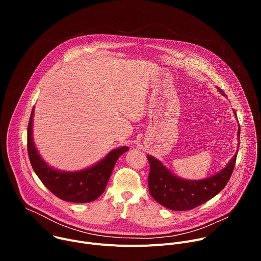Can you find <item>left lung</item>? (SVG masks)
<instances>
[{"mask_svg": "<svg viewBox=\"0 0 261 261\" xmlns=\"http://www.w3.org/2000/svg\"><path fill=\"white\" fill-rule=\"evenodd\" d=\"M217 89L225 96L220 88ZM240 134L239 125V143ZM146 157L150 162V173L147 178L150 194L158 203L172 211L192 210L216 196L228 182L237 160V155H234L226 167L218 173L204 179L192 180L176 176L153 156L147 155Z\"/></svg>", "mask_w": 261, "mask_h": 261, "instance_id": "left-lung-1", "label": "left lung"}]
</instances>
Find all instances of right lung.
Instances as JSON below:
<instances>
[{
  "instance_id": "right-lung-1",
  "label": "right lung",
  "mask_w": 261,
  "mask_h": 261,
  "mask_svg": "<svg viewBox=\"0 0 261 261\" xmlns=\"http://www.w3.org/2000/svg\"><path fill=\"white\" fill-rule=\"evenodd\" d=\"M34 108L28 125V153L31 165L45 187L62 200L86 203L97 199L105 190L117 160L129 150L122 146L110 151L95 165L80 171H61L50 167L41 158L33 140Z\"/></svg>"
}]
</instances>
